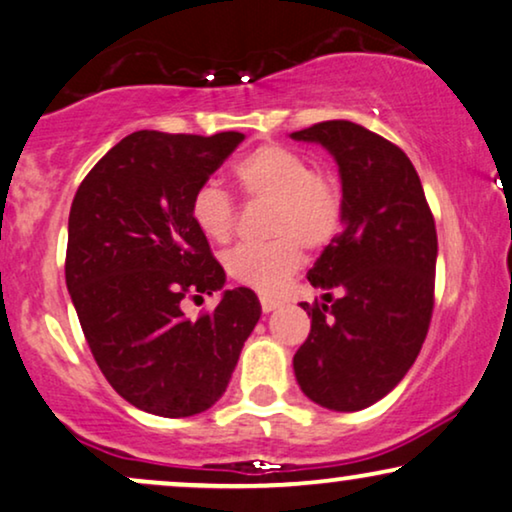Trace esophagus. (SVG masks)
<instances>
[{"label": "esophagus", "mask_w": 512, "mask_h": 512, "mask_svg": "<svg viewBox=\"0 0 512 512\" xmlns=\"http://www.w3.org/2000/svg\"><path fill=\"white\" fill-rule=\"evenodd\" d=\"M260 304H262V311H264V313H271L274 309H278V306H281V299L269 297V295H262V297H260Z\"/></svg>", "instance_id": "obj_1"}]
</instances>
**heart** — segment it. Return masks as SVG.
<instances>
[{"mask_svg":"<svg viewBox=\"0 0 512 512\" xmlns=\"http://www.w3.org/2000/svg\"><path fill=\"white\" fill-rule=\"evenodd\" d=\"M234 180L245 199L269 201L264 243H241L224 257L227 274L264 295L278 292L295 274L304 248L320 250L337 236L344 217V189L335 173L311 168L309 159L276 142L236 161ZM189 215L208 241L227 243L236 229V203L222 187H196Z\"/></svg>","mask_w":512,"mask_h":512,"instance_id":"obj_1","label":"heart"}]
</instances>
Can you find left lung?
I'll return each instance as SVG.
<instances>
[{"mask_svg": "<svg viewBox=\"0 0 512 512\" xmlns=\"http://www.w3.org/2000/svg\"><path fill=\"white\" fill-rule=\"evenodd\" d=\"M292 138L320 142L335 156L344 189V229L306 274L332 304H302L311 332L292 365L313 403L358 412L398 386L428 335L435 220L417 170L391 140L344 119Z\"/></svg>", "mask_w": 512, "mask_h": 512, "instance_id": "8db88e82", "label": "left lung"}]
</instances>
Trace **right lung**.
<instances>
[{
	"instance_id": "obj_1",
	"label": "right lung",
	"mask_w": 512,
	"mask_h": 512,
	"mask_svg": "<svg viewBox=\"0 0 512 512\" xmlns=\"http://www.w3.org/2000/svg\"><path fill=\"white\" fill-rule=\"evenodd\" d=\"M243 140L234 131L131 133L74 194L67 290L100 372L138 410L177 419L213 407L260 320L250 288L224 290L196 320L182 311L185 299L224 285L189 201Z\"/></svg>"
}]
</instances>
